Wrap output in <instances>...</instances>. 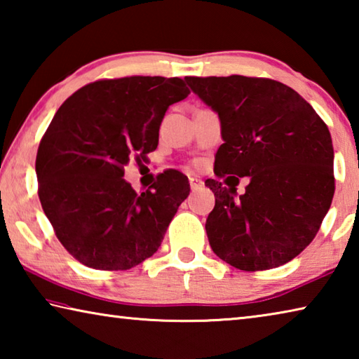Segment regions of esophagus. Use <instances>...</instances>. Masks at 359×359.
Listing matches in <instances>:
<instances>
[{
	"instance_id": "34e87169",
	"label": "esophagus",
	"mask_w": 359,
	"mask_h": 359,
	"mask_svg": "<svg viewBox=\"0 0 359 359\" xmlns=\"http://www.w3.org/2000/svg\"><path fill=\"white\" fill-rule=\"evenodd\" d=\"M204 185V182L199 179V177H194V175H191L190 177V187L191 190H198V188H201Z\"/></svg>"
}]
</instances>
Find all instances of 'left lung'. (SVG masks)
<instances>
[{
	"label": "left lung",
	"instance_id": "left-lung-1",
	"mask_svg": "<svg viewBox=\"0 0 359 359\" xmlns=\"http://www.w3.org/2000/svg\"><path fill=\"white\" fill-rule=\"evenodd\" d=\"M220 117L223 144L208 179L215 208L205 222L218 258L241 271H264L297 257L313 241L334 196V149L325 121L288 85L272 79L185 77Z\"/></svg>",
	"mask_w": 359,
	"mask_h": 359
}]
</instances>
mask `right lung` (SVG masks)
I'll list each match as a JSON object with an SVG mask.
<instances>
[{
  "label": "right lung",
  "mask_w": 359,
  "mask_h": 359,
  "mask_svg": "<svg viewBox=\"0 0 359 359\" xmlns=\"http://www.w3.org/2000/svg\"><path fill=\"white\" fill-rule=\"evenodd\" d=\"M190 90L179 77L133 76L77 90L52 118L36 156L39 201L58 241L82 264L125 271L150 258L190 194L179 171L137 194L125 166L158 145L168 107Z\"/></svg>",
  "instance_id": "obj_1"
}]
</instances>
